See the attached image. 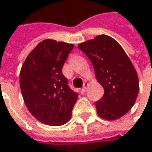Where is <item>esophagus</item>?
Returning <instances> with one entry per match:
<instances>
[{"instance_id":"1","label":"esophagus","mask_w":152,"mask_h":152,"mask_svg":"<svg viewBox=\"0 0 152 152\" xmlns=\"http://www.w3.org/2000/svg\"><path fill=\"white\" fill-rule=\"evenodd\" d=\"M87 87H88V83H83V87L82 88V92H85L86 91V89H87Z\"/></svg>"}]
</instances>
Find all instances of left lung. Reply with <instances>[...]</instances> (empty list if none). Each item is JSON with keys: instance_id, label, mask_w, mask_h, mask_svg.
<instances>
[{"instance_id": "8db88e82", "label": "left lung", "mask_w": 152, "mask_h": 152, "mask_svg": "<svg viewBox=\"0 0 152 152\" xmlns=\"http://www.w3.org/2000/svg\"><path fill=\"white\" fill-rule=\"evenodd\" d=\"M78 47L91 60L96 78L105 91L95 103L99 116L107 121L121 118L134 106L139 92L137 70L130 59L107 35H99Z\"/></svg>"}]
</instances>
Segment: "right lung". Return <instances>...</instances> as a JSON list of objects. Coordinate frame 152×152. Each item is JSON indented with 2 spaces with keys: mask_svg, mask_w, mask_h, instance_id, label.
Listing matches in <instances>:
<instances>
[{
  "mask_svg": "<svg viewBox=\"0 0 152 152\" xmlns=\"http://www.w3.org/2000/svg\"><path fill=\"white\" fill-rule=\"evenodd\" d=\"M73 44L45 39L25 59L20 71V88L29 112L40 122L61 126L71 118L78 94L68 85L62 67Z\"/></svg>",
  "mask_w": 152,
  "mask_h": 152,
  "instance_id": "1",
  "label": "right lung"
}]
</instances>
